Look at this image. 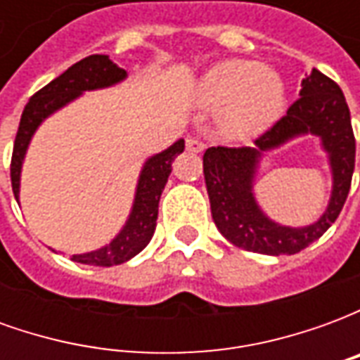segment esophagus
Masks as SVG:
<instances>
[{"label": "esophagus", "instance_id": "esophagus-1", "mask_svg": "<svg viewBox=\"0 0 360 360\" xmlns=\"http://www.w3.org/2000/svg\"><path fill=\"white\" fill-rule=\"evenodd\" d=\"M206 148V144H204L198 136H187V150L188 152H202V150Z\"/></svg>", "mask_w": 360, "mask_h": 360}]
</instances>
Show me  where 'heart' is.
Returning <instances> with one entry per match:
<instances>
[{"label": "heart", "mask_w": 360, "mask_h": 360, "mask_svg": "<svg viewBox=\"0 0 360 360\" xmlns=\"http://www.w3.org/2000/svg\"><path fill=\"white\" fill-rule=\"evenodd\" d=\"M196 102L218 110V129L245 141L270 129L285 105V86L276 71L250 59H227L198 79Z\"/></svg>", "instance_id": "obj_1"}]
</instances>
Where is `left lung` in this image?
<instances>
[{
    "mask_svg": "<svg viewBox=\"0 0 360 360\" xmlns=\"http://www.w3.org/2000/svg\"><path fill=\"white\" fill-rule=\"evenodd\" d=\"M299 100L252 148L214 146L204 152V179L212 219L235 247L260 255H295L320 239L340 216L355 169V136L341 89L312 69L301 82ZM316 136L333 173L330 200L323 216L309 226H283L271 220L254 195L257 172L266 153L302 136Z\"/></svg>",
    "mask_w": 360,
    "mask_h": 360,
    "instance_id": "obj_1",
    "label": "left lung"
}]
</instances>
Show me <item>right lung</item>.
I'll use <instances>...</instances> for the list:
<instances>
[{
	"label": "right lung",
	"mask_w": 360,
	"mask_h": 360,
	"mask_svg": "<svg viewBox=\"0 0 360 360\" xmlns=\"http://www.w3.org/2000/svg\"><path fill=\"white\" fill-rule=\"evenodd\" d=\"M125 79L127 71L121 69L117 63H113L110 56L96 53V56H89L69 67L65 73L59 75L58 79H53L50 84H46L42 90H38L28 100L25 111L20 115L19 131H17L11 158V185L17 202L20 196L22 164H25L27 150L38 127L53 113H58L59 110H63L65 105L75 102L77 98H81L84 92L110 89ZM183 150H185V141L179 139L173 142L169 148L146 158V162L142 164L141 173H139V179H136L133 206H131V212H129L123 227L119 229V233L108 245L90 250V252L73 255L71 260L89 266H115L136 257L154 235L160 196H162L167 177L172 173V162Z\"/></svg>",
	"instance_id": "obj_1"
}]
</instances>
